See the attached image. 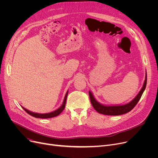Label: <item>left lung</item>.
<instances>
[{
	"label": "left lung",
	"instance_id": "8db88e82",
	"mask_svg": "<svg viewBox=\"0 0 158 158\" xmlns=\"http://www.w3.org/2000/svg\"><path fill=\"white\" fill-rule=\"evenodd\" d=\"M147 85V76H145V79L143 86L140 90L139 94L137 95V96L132 100L131 102L129 104H127L126 105L122 106H103L102 104H100L95 99L94 97L93 96L91 92H89V95L91 103H92L94 109L99 113L106 114V115H120L127 113L129 111H131L132 109L134 108L135 106L137 104L139 99L142 97L144 90L146 88Z\"/></svg>",
	"mask_w": 158,
	"mask_h": 158
}]
</instances>
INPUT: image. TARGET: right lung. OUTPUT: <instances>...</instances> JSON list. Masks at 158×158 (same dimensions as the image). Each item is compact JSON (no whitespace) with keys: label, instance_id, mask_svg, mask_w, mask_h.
Returning <instances> with one entry per match:
<instances>
[{"label":"right lung","instance_id":"obj_1","mask_svg":"<svg viewBox=\"0 0 158 158\" xmlns=\"http://www.w3.org/2000/svg\"><path fill=\"white\" fill-rule=\"evenodd\" d=\"M67 95H68V92L66 94L64 98V101L63 103L62 104V106L60 107L59 109H57V110L51 112V113H45V114H39V113H32L31 112L29 111H28L27 110L25 109L24 107H22V108L25 110V111H26V113H27L29 114L32 116V117H34L35 118H52L54 117H56V116L59 115L64 109V107H65V104H66V97H67Z\"/></svg>","mask_w":158,"mask_h":158}]
</instances>
